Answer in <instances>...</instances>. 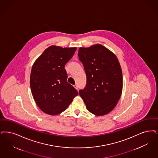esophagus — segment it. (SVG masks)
Returning a JSON list of instances; mask_svg holds the SVG:
<instances>
[{"instance_id": "obj_1", "label": "esophagus", "mask_w": 158, "mask_h": 158, "mask_svg": "<svg viewBox=\"0 0 158 158\" xmlns=\"http://www.w3.org/2000/svg\"><path fill=\"white\" fill-rule=\"evenodd\" d=\"M74 86V88H75V89H77H77H78V86H77V85H74V86Z\"/></svg>"}]
</instances>
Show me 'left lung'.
Returning <instances> with one entry per match:
<instances>
[{
    "mask_svg": "<svg viewBox=\"0 0 158 158\" xmlns=\"http://www.w3.org/2000/svg\"><path fill=\"white\" fill-rule=\"evenodd\" d=\"M78 56L86 75V85L79 94L89 111L96 116L110 112L120 99L123 77L112 52L101 44L80 48Z\"/></svg>",
    "mask_w": 158,
    "mask_h": 158,
    "instance_id": "obj_1",
    "label": "left lung"
}]
</instances>
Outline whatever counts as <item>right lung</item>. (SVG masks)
Listing matches in <instances>:
<instances>
[{
  "label": "right lung",
  "instance_id": "1",
  "mask_svg": "<svg viewBox=\"0 0 158 158\" xmlns=\"http://www.w3.org/2000/svg\"><path fill=\"white\" fill-rule=\"evenodd\" d=\"M76 48L52 45L44 50L32 66L30 85L33 99L44 113L56 115L65 110L78 95L67 82L64 65L73 56Z\"/></svg>",
  "mask_w": 158,
  "mask_h": 158
}]
</instances>
